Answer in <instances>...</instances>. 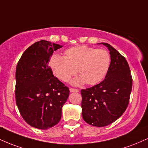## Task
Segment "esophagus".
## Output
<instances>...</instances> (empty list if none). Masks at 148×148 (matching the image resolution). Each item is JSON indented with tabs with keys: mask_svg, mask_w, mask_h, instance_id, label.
Instances as JSON below:
<instances>
[{
	"mask_svg": "<svg viewBox=\"0 0 148 148\" xmlns=\"http://www.w3.org/2000/svg\"><path fill=\"white\" fill-rule=\"evenodd\" d=\"M70 92H79V90L77 89H73V88H70Z\"/></svg>",
	"mask_w": 148,
	"mask_h": 148,
	"instance_id": "obj_1",
	"label": "esophagus"
}]
</instances>
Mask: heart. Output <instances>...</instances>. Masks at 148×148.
Instances as JSON below:
<instances>
[{
	"mask_svg": "<svg viewBox=\"0 0 148 148\" xmlns=\"http://www.w3.org/2000/svg\"><path fill=\"white\" fill-rule=\"evenodd\" d=\"M64 54V56H51L49 66L56 77L64 82L69 80L78 71L80 75L73 79L71 84L73 85L85 82L96 85L103 80L110 69L111 57L106 49L77 45L67 49Z\"/></svg>",
	"mask_w": 148,
	"mask_h": 148,
	"instance_id": "b5f03b06",
	"label": "heart"
}]
</instances>
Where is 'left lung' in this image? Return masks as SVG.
<instances>
[{
    "label": "left lung",
    "mask_w": 148,
    "mask_h": 148,
    "mask_svg": "<svg viewBox=\"0 0 148 148\" xmlns=\"http://www.w3.org/2000/svg\"><path fill=\"white\" fill-rule=\"evenodd\" d=\"M99 44L110 51V69L102 82L81 90V106L84 120L94 127H102L117 120L127 109L132 89V77L125 58L110 45Z\"/></svg>",
    "instance_id": "1"
}]
</instances>
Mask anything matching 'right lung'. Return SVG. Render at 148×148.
I'll return each mask as SVG.
<instances>
[{
  "instance_id": "1",
  "label": "right lung",
  "mask_w": 148,
  "mask_h": 148,
  "mask_svg": "<svg viewBox=\"0 0 148 148\" xmlns=\"http://www.w3.org/2000/svg\"><path fill=\"white\" fill-rule=\"evenodd\" d=\"M60 45L42 40L25 50L16 68V103L31 127L47 129L59 123L69 89L54 77L49 61Z\"/></svg>"
}]
</instances>
